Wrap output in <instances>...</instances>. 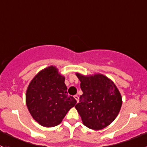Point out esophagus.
Instances as JSON below:
<instances>
[{"instance_id":"34e87169","label":"esophagus","mask_w":147,"mask_h":147,"mask_svg":"<svg viewBox=\"0 0 147 147\" xmlns=\"http://www.w3.org/2000/svg\"><path fill=\"white\" fill-rule=\"evenodd\" d=\"M74 97H75V100H77V102H79V97H78V95H75L74 96Z\"/></svg>"}]
</instances>
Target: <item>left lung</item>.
<instances>
[{
    "instance_id": "obj_1",
    "label": "left lung",
    "mask_w": 147,
    "mask_h": 147,
    "mask_svg": "<svg viewBox=\"0 0 147 147\" xmlns=\"http://www.w3.org/2000/svg\"><path fill=\"white\" fill-rule=\"evenodd\" d=\"M82 94L75 108L84 126L94 130L110 124L119 114L122 100L117 87L101 74L84 76L76 73Z\"/></svg>"
}]
</instances>
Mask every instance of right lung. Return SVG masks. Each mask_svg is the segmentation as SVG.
I'll use <instances>...</instances> for the list:
<instances>
[{
    "instance_id": "add662e5",
    "label": "right lung",
    "mask_w": 147,
    "mask_h": 147,
    "mask_svg": "<svg viewBox=\"0 0 147 147\" xmlns=\"http://www.w3.org/2000/svg\"><path fill=\"white\" fill-rule=\"evenodd\" d=\"M65 77L50 66L32 80L26 92V105L32 118L45 127L61 123L68 111L77 103L68 96Z\"/></svg>"
}]
</instances>
